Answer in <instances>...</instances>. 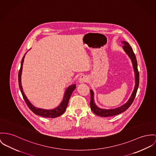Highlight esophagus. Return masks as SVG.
Instances as JSON below:
<instances>
[{
    "label": "esophagus",
    "mask_w": 156,
    "mask_h": 156,
    "mask_svg": "<svg viewBox=\"0 0 156 156\" xmlns=\"http://www.w3.org/2000/svg\"><path fill=\"white\" fill-rule=\"evenodd\" d=\"M87 81H88V77L85 75H81L80 77L79 78V80H78L80 83H84L87 82Z\"/></svg>",
    "instance_id": "34e87169"
}]
</instances>
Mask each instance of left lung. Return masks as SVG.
Listing matches in <instances>:
<instances>
[{"mask_svg": "<svg viewBox=\"0 0 156 156\" xmlns=\"http://www.w3.org/2000/svg\"><path fill=\"white\" fill-rule=\"evenodd\" d=\"M122 43L123 44V49L125 51V53L128 55L129 58L131 59L132 63V66L135 73V85L133 88V90L132 91V94L129 97V100L127 101V102L121 106L119 108H112V109H105V108H101L98 107L94 102V92L92 90H90V95H91V100H90V108L91 110L96 115L101 116V117H109V116H113L117 115H119L121 113L125 112L126 110L129 106L132 105V102L135 97L136 91L138 88L139 85V80H140V76H139V72L138 71V66H137V61L136 59V56L132 50L131 46L129 45V44L125 41H122Z\"/></svg>", "mask_w": 156, "mask_h": 156, "instance_id": "left-lung-1", "label": "left lung"}]
</instances>
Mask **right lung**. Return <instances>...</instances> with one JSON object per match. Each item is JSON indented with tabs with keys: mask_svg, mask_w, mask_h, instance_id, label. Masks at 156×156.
<instances>
[{
	"mask_svg": "<svg viewBox=\"0 0 156 156\" xmlns=\"http://www.w3.org/2000/svg\"><path fill=\"white\" fill-rule=\"evenodd\" d=\"M26 53H27V52H26ZM26 53L24 55V57L21 60V68L19 71V73H18L19 87H20V91L22 93V95H23V97L24 98L26 104L27 105L29 108L37 115H38V116H42V117H44V118H55L60 116L65 112L67 106H68V102H69L71 96L72 94V92L76 88V85L73 84L71 85H69L66 89L65 92L64 93L63 100H62V102L60 103V105L57 108H55L53 109L47 110V109H43V108H37L35 106H34L25 96V94L23 91L22 85H21V74H22V71H23V63H24V58H25Z\"/></svg>",
	"mask_w": 156,
	"mask_h": 156,
	"instance_id": "1",
	"label": "right lung"
}]
</instances>
